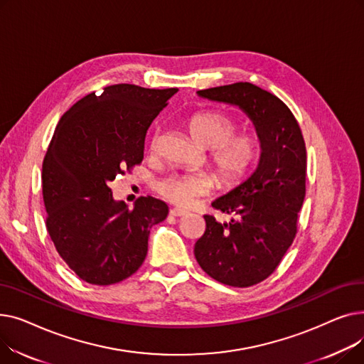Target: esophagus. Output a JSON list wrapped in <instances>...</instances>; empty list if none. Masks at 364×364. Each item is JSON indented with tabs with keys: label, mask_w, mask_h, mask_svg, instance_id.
<instances>
[{
	"label": "esophagus",
	"mask_w": 364,
	"mask_h": 364,
	"mask_svg": "<svg viewBox=\"0 0 364 364\" xmlns=\"http://www.w3.org/2000/svg\"><path fill=\"white\" fill-rule=\"evenodd\" d=\"M169 213H171V215H174V217H184V215H187V211H184V209H181V208H172Z\"/></svg>",
	"instance_id": "1"
}]
</instances>
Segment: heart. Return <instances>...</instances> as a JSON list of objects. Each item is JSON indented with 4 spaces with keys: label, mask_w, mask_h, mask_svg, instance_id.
<instances>
[{
    "label": "heart",
    "mask_w": 364,
    "mask_h": 364,
    "mask_svg": "<svg viewBox=\"0 0 364 364\" xmlns=\"http://www.w3.org/2000/svg\"><path fill=\"white\" fill-rule=\"evenodd\" d=\"M188 131L196 143L209 149L208 162L224 187H235L250 177L261 156V139L254 132L237 131L233 117L223 112H200L188 119ZM161 136L156 134L150 150H159ZM215 187L213 174L202 171H188L171 174L159 180L156 192L168 202L181 208L193 206L208 196Z\"/></svg>",
    "instance_id": "obj_1"
}]
</instances>
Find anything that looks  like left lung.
Instances as JSON below:
<instances>
[{
    "label": "left lung",
    "instance_id": "8db88e82",
    "mask_svg": "<svg viewBox=\"0 0 364 364\" xmlns=\"http://www.w3.org/2000/svg\"><path fill=\"white\" fill-rule=\"evenodd\" d=\"M198 94L239 106L261 139L257 171L213 202L215 209L233 218L221 224L213 215H203L205 233L195 245V257L208 276L223 284L247 288L276 272L296 236L305 198L307 150L294 113L274 94L251 82Z\"/></svg>",
    "mask_w": 364,
    "mask_h": 364
}]
</instances>
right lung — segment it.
<instances>
[{
    "instance_id": "add662e5",
    "label": "right lung",
    "mask_w": 364,
    "mask_h": 364,
    "mask_svg": "<svg viewBox=\"0 0 364 364\" xmlns=\"http://www.w3.org/2000/svg\"><path fill=\"white\" fill-rule=\"evenodd\" d=\"M178 88L114 84L91 92L60 118L43 162L47 232L69 269L107 286L136 273L150 228L168 205L140 196L132 209L112 196L110 183L140 165L146 134Z\"/></svg>"
}]
</instances>
